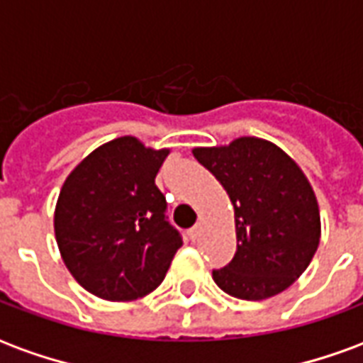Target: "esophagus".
I'll use <instances>...</instances> for the list:
<instances>
[{"instance_id": "1", "label": "esophagus", "mask_w": 363, "mask_h": 363, "mask_svg": "<svg viewBox=\"0 0 363 363\" xmlns=\"http://www.w3.org/2000/svg\"><path fill=\"white\" fill-rule=\"evenodd\" d=\"M186 235H189L190 241H196L198 235H200V228H198V225H194L192 229H189V233H186Z\"/></svg>"}]
</instances>
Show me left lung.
I'll use <instances>...</instances> for the list:
<instances>
[{
    "mask_svg": "<svg viewBox=\"0 0 363 363\" xmlns=\"http://www.w3.org/2000/svg\"><path fill=\"white\" fill-rule=\"evenodd\" d=\"M192 153L220 181L235 210V257L213 270V281L247 301L288 289L309 267L320 239L319 204L303 171L260 138H237Z\"/></svg>",
    "mask_w": 363,
    "mask_h": 363,
    "instance_id": "obj_1",
    "label": "left lung"
}]
</instances>
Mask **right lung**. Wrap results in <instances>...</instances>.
Segmentation results:
<instances>
[{
  "label": "right lung",
  "instance_id": "1",
  "mask_svg": "<svg viewBox=\"0 0 363 363\" xmlns=\"http://www.w3.org/2000/svg\"><path fill=\"white\" fill-rule=\"evenodd\" d=\"M169 150L122 135L91 151L60 190L54 231L64 264L93 296L132 301L157 288L182 237L155 177Z\"/></svg>",
  "mask_w": 363,
  "mask_h": 363
}]
</instances>
